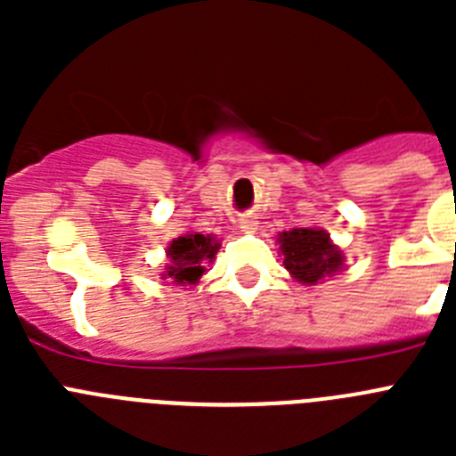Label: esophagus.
Here are the masks:
<instances>
[{
  "mask_svg": "<svg viewBox=\"0 0 456 456\" xmlns=\"http://www.w3.org/2000/svg\"><path fill=\"white\" fill-rule=\"evenodd\" d=\"M240 224H241V228H244V231H253V228H256V219H253V216H244Z\"/></svg>",
  "mask_w": 456,
  "mask_h": 456,
  "instance_id": "1",
  "label": "esophagus"
}]
</instances>
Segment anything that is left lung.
Here are the masks:
<instances>
[{
  "label": "left lung",
  "mask_w": 456,
  "mask_h": 456,
  "mask_svg": "<svg viewBox=\"0 0 456 456\" xmlns=\"http://www.w3.org/2000/svg\"><path fill=\"white\" fill-rule=\"evenodd\" d=\"M283 265L299 283L315 285L324 276L340 272L345 256L326 231L292 228L278 235Z\"/></svg>",
  "instance_id": "obj_1"
}]
</instances>
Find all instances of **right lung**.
Instances as JSON below:
<instances>
[{
	"instance_id": "obj_1",
	"label": "right lung",
	"mask_w": 456,
	"mask_h": 456,
	"mask_svg": "<svg viewBox=\"0 0 456 456\" xmlns=\"http://www.w3.org/2000/svg\"><path fill=\"white\" fill-rule=\"evenodd\" d=\"M219 247L215 235L200 232H187L173 240L167 248L168 265L162 278H171L175 285H196L205 273V265L215 260Z\"/></svg>"
}]
</instances>
